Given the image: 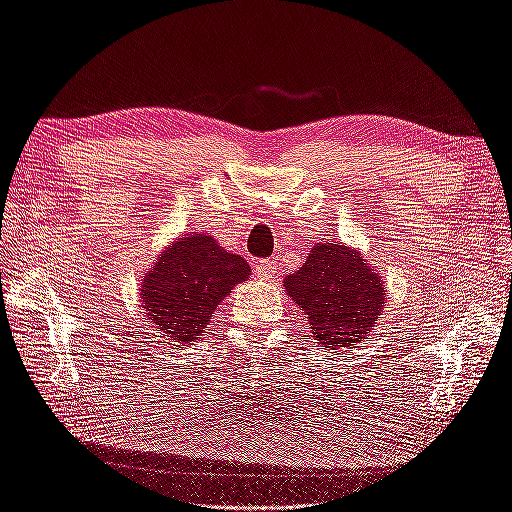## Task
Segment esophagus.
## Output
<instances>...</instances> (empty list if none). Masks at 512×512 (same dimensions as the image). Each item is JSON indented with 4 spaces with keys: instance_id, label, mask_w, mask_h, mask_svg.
Returning a JSON list of instances; mask_svg holds the SVG:
<instances>
[{
    "instance_id": "34e87169",
    "label": "esophagus",
    "mask_w": 512,
    "mask_h": 512,
    "mask_svg": "<svg viewBox=\"0 0 512 512\" xmlns=\"http://www.w3.org/2000/svg\"><path fill=\"white\" fill-rule=\"evenodd\" d=\"M253 270L259 279H272L277 275V264L275 259H259L253 264Z\"/></svg>"
}]
</instances>
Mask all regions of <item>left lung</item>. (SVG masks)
<instances>
[{
  "label": "left lung",
  "mask_w": 512,
  "mask_h": 512,
  "mask_svg": "<svg viewBox=\"0 0 512 512\" xmlns=\"http://www.w3.org/2000/svg\"><path fill=\"white\" fill-rule=\"evenodd\" d=\"M283 290L310 320L312 338L327 349L353 347L384 314L382 272L360 251L338 242H318Z\"/></svg>",
  "instance_id": "8db88e82"
}]
</instances>
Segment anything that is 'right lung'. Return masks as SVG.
<instances>
[{"label":"right lung","instance_id":"right-lung-1","mask_svg":"<svg viewBox=\"0 0 512 512\" xmlns=\"http://www.w3.org/2000/svg\"><path fill=\"white\" fill-rule=\"evenodd\" d=\"M248 275V261L229 253L216 237L187 233L165 246L141 277L139 301L154 331L187 347L205 334L224 296Z\"/></svg>","mask_w":512,"mask_h":512}]
</instances>
